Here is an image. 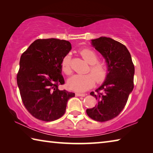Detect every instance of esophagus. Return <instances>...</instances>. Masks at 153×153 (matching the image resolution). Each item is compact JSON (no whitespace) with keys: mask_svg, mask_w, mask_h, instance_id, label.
<instances>
[{"mask_svg":"<svg viewBox=\"0 0 153 153\" xmlns=\"http://www.w3.org/2000/svg\"><path fill=\"white\" fill-rule=\"evenodd\" d=\"M76 96H80V97H85L86 94H84V93H75Z\"/></svg>","mask_w":153,"mask_h":153,"instance_id":"34e87169","label":"esophagus"}]
</instances>
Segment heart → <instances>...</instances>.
<instances>
[{"mask_svg":"<svg viewBox=\"0 0 153 153\" xmlns=\"http://www.w3.org/2000/svg\"><path fill=\"white\" fill-rule=\"evenodd\" d=\"M81 54L90 64L88 72L91 73L74 75L68 81V86L72 90L83 92L94 86L95 81L98 84L105 81L108 74V68L104 62L98 60L99 56L94 50L85 48L81 51ZM61 68L62 71L66 75H71L72 73L71 54L68 53L64 56L61 62Z\"/></svg>","mask_w":153,"mask_h":153,"instance_id":"obj_1","label":"heart"}]
</instances>
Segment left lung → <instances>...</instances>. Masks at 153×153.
Listing matches in <instances>:
<instances>
[{"instance_id":"obj_1","label":"left lung","mask_w":153,"mask_h":153,"mask_svg":"<svg viewBox=\"0 0 153 153\" xmlns=\"http://www.w3.org/2000/svg\"><path fill=\"white\" fill-rule=\"evenodd\" d=\"M92 45L105 58L108 74L101 86L91 92L97 100L94 108L87 109L88 116L103 122L121 113L134 89V66L131 55L124 44L109 37L92 39Z\"/></svg>"}]
</instances>
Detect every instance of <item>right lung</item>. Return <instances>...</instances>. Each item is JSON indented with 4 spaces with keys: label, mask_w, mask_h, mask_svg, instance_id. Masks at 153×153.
<instances>
[{
    "label": "right lung",
    "mask_w": 153,
    "mask_h": 153,
    "mask_svg": "<svg viewBox=\"0 0 153 153\" xmlns=\"http://www.w3.org/2000/svg\"><path fill=\"white\" fill-rule=\"evenodd\" d=\"M66 40L38 39L21 56L17 82L21 100L32 116L44 122L65 113L67 101L75 94L59 90L64 84L61 62L71 50Z\"/></svg>",
    "instance_id": "right-lung-1"
}]
</instances>
